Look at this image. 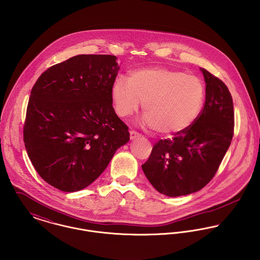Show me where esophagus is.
<instances>
[{"label": "esophagus", "mask_w": 260, "mask_h": 260, "mask_svg": "<svg viewBox=\"0 0 260 260\" xmlns=\"http://www.w3.org/2000/svg\"><path fill=\"white\" fill-rule=\"evenodd\" d=\"M138 137H141V134L138 133L137 131L132 129V131L129 132V138H131V140H135V139L138 138Z\"/></svg>", "instance_id": "esophagus-1"}]
</instances>
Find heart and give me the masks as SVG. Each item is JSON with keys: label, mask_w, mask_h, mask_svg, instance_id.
Here are the masks:
<instances>
[{"label": "heart", "mask_w": 260, "mask_h": 260, "mask_svg": "<svg viewBox=\"0 0 260 260\" xmlns=\"http://www.w3.org/2000/svg\"><path fill=\"white\" fill-rule=\"evenodd\" d=\"M204 96L202 80L165 68L134 71L128 80L118 77L112 88L118 116L133 115L144 101V122L162 136L179 135L189 128L202 112Z\"/></svg>", "instance_id": "heart-1"}]
</instances>
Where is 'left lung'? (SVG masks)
I'll return each instance as SVG.
<instances>
[{"mask_svg": "<svg viewBox=\"0 0 260 260\" xmlns=\"http://www.w3.org/2000/svg\"><path fill=\"white\" fill-rule=\"evenodd\" d=\"M205 102L193 124L173 139L153 144L142 166L152 186L168 197L186 196L204 187L215 175L233 137L234 112L225 84L202 69Z\"/></svg>", "mask_w": 260, "mask_h": 260, "instance_id": "left-lung-1", "label": "left lung"}]
</instances>
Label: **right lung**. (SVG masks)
<instances>
[{"label":"right lung","mask_w":260,"mask_h":260,"mask_svg":"<svg viewBox=\"0 0 260 260\" xmlns=\"http://www.w3.org/2000/svg\"><path fill=\"white\" fill-rule=\"evenodd\" d=\"M116 56L79 55L52 66L30 90L24 143L40 176L59 190H81L129 141L113 108Z\"/></svg>","instance_id":"1"}]
</instances>
